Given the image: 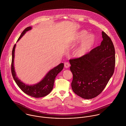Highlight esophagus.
Masks as SVG:
<instances>
[{
  "mask_svg": "<svg viewBox=\"0 0 126 126\" xmlns=\"http://www.w3.org/2000/svg\"><path fill=\"white\" fill-rule=\"evenodd\" d=\"M64 67L66 68H68L70 67V64L68 62H65L64 63Z\"/></svg>",
  "mask_w": 126,
  "mask_h": 126,
  "instance_id": "34e87169",
  "label": "esophagus"
}]
</instances>
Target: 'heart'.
I'll list each match as a JSON object with an SVG mask.
<instances>
[{
  "label": "heart",
  "instance_id": "1",
  "mask_svg": "<svg viewBox=\"0 0 126 126\" xmlns=\"http://www.w3.org/2000/svg\"><path fill=\"white\" fill-rule=\"evenodd\" d=\"M88 34L85 30H81L76 32L74 35L73 41L74 43L81 41L80 46L75 51V56L78 58H82L86 56L94 47L97 43L96 36L92 34Z\"/></svg>",
  "mask_w": 126,
  "mask_h": 126
}]
</instances>
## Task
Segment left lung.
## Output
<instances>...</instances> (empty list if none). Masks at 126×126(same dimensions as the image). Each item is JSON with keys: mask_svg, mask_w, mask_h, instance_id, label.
<instances>
[{"mask_svg": "<svg viewBox=\"0 0 126 126\" xmlns=\"http://www.w3.org/2000/svg\"><path fill=\"white\" fill-rule=\"evenodd\" d=\"M100 46L82 58L71 59L74 92L85 99H93L104 90L115 68V48L110 37L102 31Z\"/></svg>", "mask_w": 126, "mask_h": 126, "instance_id": "obj_1", "label": "left lung"}]
</instances>
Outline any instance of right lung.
<instances>
[{
	"mask_svg": "<svg viewBox=\"0 0 126 126\" xmlns=\"http://www.w3.org/2000/svg\"><path fill=\"white\" fill-rule=\"evenodd\" d=\"M31 28L32 27L30 26L26 28L21 33L17 42L19 40V39L23 36L26 32L31 30ZM15 47L16 44L14 45L12 50L11 72L13 79L17 86L24 93L32 97L41 98L47 95L52 90L55 79L58 74L63 70L64 64L60 63L59 65L50 70L44 78V79L38 83L32 85H28L23 83L16 77L14 66Z\"/></svg>",
	"mask_w": 126,
	"mask_h": 126,
	"instance_id": "right-lung-1",
	"label": "right lung"
}]
</instances>
